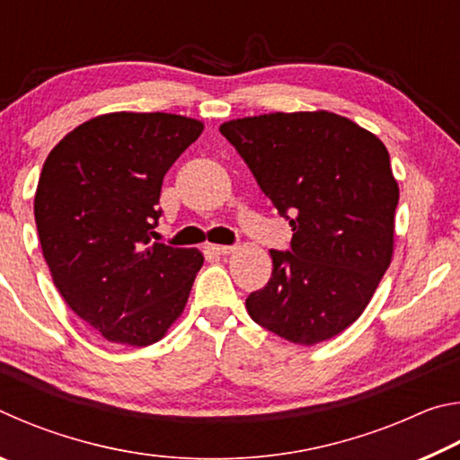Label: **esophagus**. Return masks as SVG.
I'll use <instances>...</instances> for the list:
<instances>
[{
    "instance_id": "obj_1",
    "label": "esophagus",
    "mask_w": 460,
    "mask_h": 460,
    "mask_svg": "<svg viewBox=\"0 0 460 460\" xmlns=\"http://www.w3.org/2000/svg\"><path fill=\"white\" fill-rule=\"evenodd\" d=\"M235 245H211V252L213 253H219V255H229L235 252Z\"/></svg>"
}]
</instances>
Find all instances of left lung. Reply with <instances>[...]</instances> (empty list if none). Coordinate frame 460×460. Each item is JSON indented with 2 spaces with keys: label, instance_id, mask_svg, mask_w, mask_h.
Instances as JSON below:
<instances>
[{
  "label": "left lung",
  "instance_id": "left-lung-1",
  "mask_svg": "<svg viewBox=\"0 0 460 460\" xmlns=\"http://www.w3.org/2000/svg\"><path fill=\"white\" fill-rule=\"evenodd\" d=\"M263 194L290 221V252L271 249L270 282L249 316L296 345L351 326L392 263L400 189L387 147L331 111L266 113L219 128Z\"/></svg>",
  "mask_w": 460,
  "mask_h": 460
}]
</instances>
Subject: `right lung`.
<instances>
[{
    "mask_svg": "<svg viewBox=\"0 0 460 460\" xmlns=\"http://www.w3.org/2000/svg\"><path fill=\"white\" fill-rule=\"evenodd\" d=\"M202 121L172 113H105L52 147L34 217L52 282L109 342L164 337L202 268L199 249L152 243L162 181Z\"/></svg>",
    "mask_w": 460,
    "mask_h": 460,
    "instance_id": "obj_1",
    "label": "right lung"
}]
</instances>
